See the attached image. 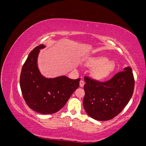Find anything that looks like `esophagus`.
I'll return each mask as SVG.
<instances>
[{
	"instance_id": "1",
	"label": "esophagus",
	"mask_w": 146,
	"mask_h": 146,
	"mask_svg": "<svg viewBox=\"0 0 146 146\" xmlns=\"http://www.w3.org/2000/svg\"><path fill=\"white\" fill-rule=\"evenodd\" d=\"M84 84H85V82H84L83 80H80V87H83L84 86Z\"/></svg>"
}]
</instances>
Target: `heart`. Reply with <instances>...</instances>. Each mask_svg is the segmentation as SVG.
<instances>
[{"mask_svg":"<svg viewBox=\"0 0 146 146\" xmlns=\"http://www.w3.org/2000/svg\"><path fill=\"white\" fill-rule=\"evenodd\" d=\"M86 66L95 68L92 71V76L96 80H102L107 78L114 69L113 61H108L105 56H96L88 60Z\"/></svg>","mask_w":146,"mask_h":146,"instance_id":"b5f03b06","label":"heart"}]
</instances>
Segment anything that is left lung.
<instances>
[{
	"mask_svg": "<svg viewBox=\"0 0 146 146\" xmlns=\"http://www.w3.org/2000/svg\"><path fill=\"white\" fill-rule=\"evenodd\" d=\"M83 105L88 116L98 121L110 120L120 113L133 93L135 80L129 66L105 82L85 77Z\"/></svg>",
	"mask_w": 146,
	"mask_h": 146,
	"instance_id": "left-lung-1",
	"label": "left lung"
}]
</instances>
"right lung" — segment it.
Returning a JSON list of instances; mask_svg holds the SVG:
<instances>
[{
  "label": "right lung",
  "instance_id": "obj_1",
  "mask_svg": "<svg viewBox=\"0 0 146 146\" xmlns=\"http://www.w3.org/2000/svg\"><path fill=\"white\" fill-rule=\"evenodd\" d=\"M40 44L30 52L22 68L20 86L24 99L29 108L41 114H52L62 108L74 91L80 78L76 80L62 76L46 78L38 68Z\"/></svg>",
  "mask_w": 146,
  "mask_h": 146
}]
</instances>
